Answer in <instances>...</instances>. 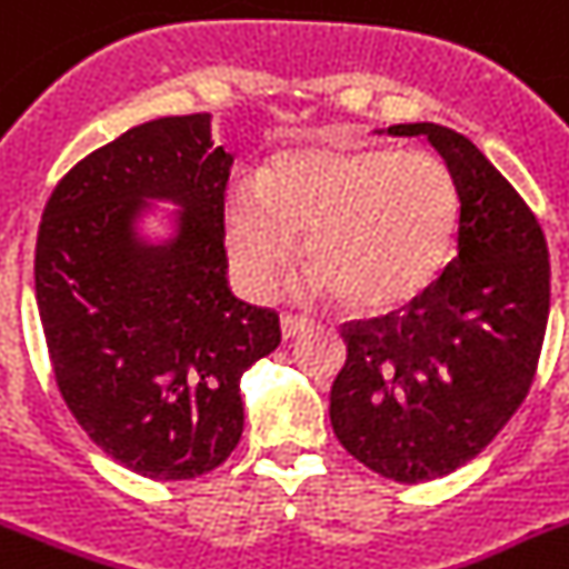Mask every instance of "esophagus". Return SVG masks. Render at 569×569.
<instances>
[{
	"instance_id": "34e87169",
	"label": "esophagus",
	"mask_w": 569,
	"mask_h": 569,
	"mask_svg": "<svg viewBox=\"0 0 569 569\" xmlns=\"http://www.w3.org/2000/svg\"><path fill=\"white\" fill-rule=\"evenodd\" d=\"M309 327H312L309 318H300V315H292V312L280 315V332H283L286 341H289V338H298L300 332H307Z\"/></svg>"
}]
</instances>
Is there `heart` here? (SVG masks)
Returning a JSON list of instances; mask_svg holds the SVG:
<instances>
[{"instance_id":"1","label":"heart","mask_w":569,"mask_h":569,"mask_svg":"<svg viewBox=\"0 0 569 569\" xmlns=\"http://www.w3.org/2000/svg\"><path fill=\"white\" fill-rule=\"evenodd\" d=\"M460 196L446 161L422 150L315 144L274 152L257 181L233 179L219 226L242 292L269 298L298 257L307 295L358 315L405 307L433 283L457 231Z\"/></svg>"}]
</instances>
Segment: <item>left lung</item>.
I'll list each match as a JSON object with an SVG mask.
<instances>
[{
  "label": "left lung",
  "instance_id": "obj_1",
  "mask_svg": "<svg viewBox=\"0 0 569 569\" xmlns=\"http://www.w3.org/2000/svg\"><path fill=\"white\" fill-rule=\"evenodd\" d=\"M446 159L457 257L405 315L343 323L329 393L341 446L376 475L425 483L475 460L523 405L550 318V251L523 196L460 132L396 123Z\"/></svg>",
  "mask_w": 569,
  "mask_h": 569
}]
</instances>
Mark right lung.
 <instances>
[{
    "mask_svg": "<svg viewBox=\"0 0 569 569\" xmlns=\"http://www.w3.org/2000/svg\"><path fill=\"white\" fill-rule=\"evenodd\" d=\"M233 156L211 114L132 127L57 181L42 211L33 283L57 388L123 469L190 480L242 437L240 376L280 343L274 309L231 295L219 226ZM144 198L186 211L167 247H141Z\"/></svg>",
    "mask_w": 569,
    "mask_h": 569,
    "instance_id": "right-lung-1",
    "label": "right lung"
}]
</instances>
